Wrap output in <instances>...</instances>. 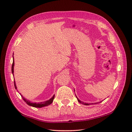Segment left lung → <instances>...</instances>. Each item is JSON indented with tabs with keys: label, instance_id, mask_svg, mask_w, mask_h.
Masks as SVG:
<instances>
[{
	"label": "left lung",
	"instance_id": "1",
	"mask_svg": "<svg viewBox=\"0 0 132 132\" xmlns=\"http://www.w3.org/2000/svg\"><path fill=\"white\" fill-rule=\"evenodd\" d=\"M75 96H76V95H75ZM77 97V96H76ZM77 100H78V102H79L80 103H81V104H85V105H89V104H88V103H84L83 102H81V101L80 100H79V99H78V98L77 97ZM96 103H95V104H96Z\"/></svg>",
	"mask_w": 132,
	"mask_h": 132
}]
</instances>
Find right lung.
I'll return each instance as SVG.
<instances>
[{
  "instance_id": "1",
  "label": "right lung",
  "mask_w": 132,
  "mask_h": 132,
  "mask_svg": "<svg viewBox=\"0 0 132 132\" xmlns=\"http://www.w3.org/2000/svg\"><path fill=\"white\" fill-rule=\"evenodd\" d=\"M13 66H14V59L13 60V63H12V72L13 75V72H14L13 71ZM14 85H15V89H17V87H16V84H15V81H14ZM21 97L23 98V99L25 101V102H26L28 105L33 106V107H36V108H41V107H43V106H47V105H50V104L52 103V102H53V100H54V95H53V96L51 98V99H50L48 100L45 101V102H44L36 103L30 102V101L25 99V98L23 96H22L21 95Z\"/></svg>"
}]
</instances>
